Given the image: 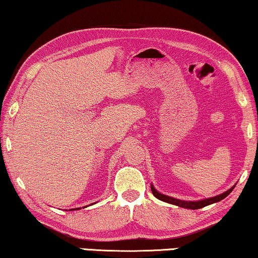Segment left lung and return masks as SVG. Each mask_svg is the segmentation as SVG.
<instances>
[{
    "mask_svg": "<svg viewBox=\"0 0 258 258\" xmlns=\"http://www.w3.org/2000/svg\"><path fill=\"white\" fill-rule=\"evenodd\" d=\"M151 189H152L153 195L155 196L157 199H160V201L166 202V203H169V204H172V205H176V206H179V207H183V209L198 210V209H202V207H205L207 205H211V204L218 203V202L222 201V199H225L230 194V192L233 191L234 186H232L229 190L224 192V194L215 196V197L202 199V201H195V202H192V201H189V202H187V201H180V199H177V198L169 197V196H166V195L161 194V192L157 191L155 187H154L153 184H151Z\"/></svg>",
    "mask_w": 258,
    "mask_h": 258,
    "instance_id": "obj_1",
    "label": "left lung"
}]
</instances>
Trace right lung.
I'll use <instances>...</instances> for the list:
<instances>
[{"instance_id": "obj_1", "label": "right lung", "mask_w": 258, "mask_h": 258, "mask_svg": "<svg viewBox=\"0 0 258 258\" xmlns=\"http://www.w3.org/2000/svg\"><path fill=\"white\" fill-rule=\"evenodd\" d=\"M84 207H86V206H84ZM81 209V207H79V209H75V210H80ZM72 211V210H71Z\"/></svg>"}]
</instances>
